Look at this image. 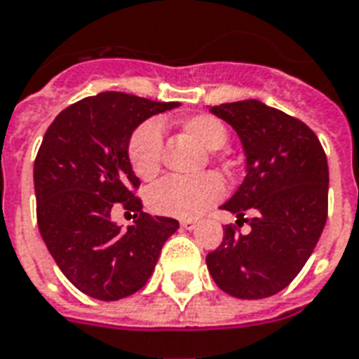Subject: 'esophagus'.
<instances>
[{
	"mask_svg": "<svg viewBox=\"0 0 359 359\" xmlns=\"http://www.w3.org/2000/svg\"><path fill=\"white\" fill-rule=\"evenodd\" d=\"M196 226H198V222H196V220H191V218H184V220H180V228L194 229Z\"/></svg>",
	"mask_w": 359,
	"mask_h": 359,
	"instance_id": "1",
	"label": "esophagus"
}]
</instances>
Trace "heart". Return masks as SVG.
<instances>
[{"label": "heart", "mask_w": 359, "mask_h": 359, "mask_svg": "<svg viewBox=\"0 0 359 359\" xmlns=\"http://www.w3.org/2000/svg\"><path fill=\"white\" fill-rule=\"evenodd\" d=\"M182 133L191 137L207 150L222 149L228 143L229 131L222 120L212 114L199 113L184 116L179 122ZM163 131L160 122L147 120L133 130L128 141V161L141 180L156 179L161 171ZM224 196V182L216 173H205L194 179L168 177L152 186L149 207L158 215L191 218L210 209Z\"/></svg>", "instance_id": "1"}]
</instances>
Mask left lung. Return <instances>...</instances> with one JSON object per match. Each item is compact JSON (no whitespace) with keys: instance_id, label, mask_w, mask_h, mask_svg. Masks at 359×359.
Returning <instances> with one entry per match:
<instances>
[{"instance_id":"obj_1","label":"left lung","mask_w":359,"mask_h":359,"mask_svg":"<svg viewBox=\"0 0 359 359\" xmlns=\"http://www.w3.org/2000/svg\"><path fill=\"white\" fill-rule=\"evenodd\" d=\"M209 111L233 126L245 149L246 177L222 209L237 215V225L250 223L251 231L245 236L240 227L226 226L222 243L207 254V267L226 294L269 297L297 277L322 235L327 158L305 122L258 100Z\"/></svg>"}]
</instances>
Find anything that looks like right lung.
I'll list each match as a JSON object with an SVG mask.
<instances>
[{
	"mask_svg": "<svg viewBox=\"0 0 359 359\" xmlns=\"http://www.w3.org/2000/svg\"><path fill=\"white\" fill-rule=\"evenodd\" d=\"M179 103L124 92L76 101L46 130L34 163L37 226L65 278L82 294L116 301L152 275L175 218L143 212L139 179L128 161L137 126ZM116 206L135 212L128 230L110 220Z\"/></svg>",
	"mask_w": 359,
	"mask_h": 359,
	"instance_id": "1",
	"label": "right lung"
}]
</instances>
